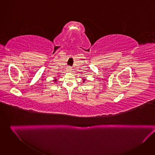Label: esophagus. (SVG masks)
I'll list each match as a JSON object with an SVG mask.
<instances>
[{"instance_id": "1", "label": "esophagus", "mask_w": 155, "mask_h": 155, "mask_svg": "<svg viewBox=\"0 0 155 155\" xmlns=\"http://www.w3.org/2000/svg\"><path fill=\"white\" fill-rule=\"evenodd\" d=\"M67 70L68 71H71L72 70V68H71V67L68 66L67 67Z\"/></svg>"}]
</instances>
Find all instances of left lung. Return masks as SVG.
Listing matches in <instances>:
<instances>
[{"label": "left lung", "mask_w": 155, "mask_h": 155, "mask_svg": "<svg viewBox=\"0 0 155 155\" xmlns=\"http://www.w3.org/2000/svg\"><path fill=\"white\" fill-rule=\"evenodd\" d=\"M85 81H86V79H84L83 80V82H85Z\"/></svg>", "instance_id": "left-lung-1"}]
</instances>
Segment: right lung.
<instances>
[{
    "label": "right lung",
    "instance_id": "right-lung-1",
    "mask_svg": "<svg viewBox=\"0 0 155 155\" xmlns=\"http://www.w3.org/2000/svg\"><path fill=\"white\" fill-rule=\"evenodd\" d=\"M53 81H54V82H57V79H56V78H55V79H54V80H53Z\"/></svg>",
    "mask_w": 155,
    "mask_h": 155
}]
</instances>
